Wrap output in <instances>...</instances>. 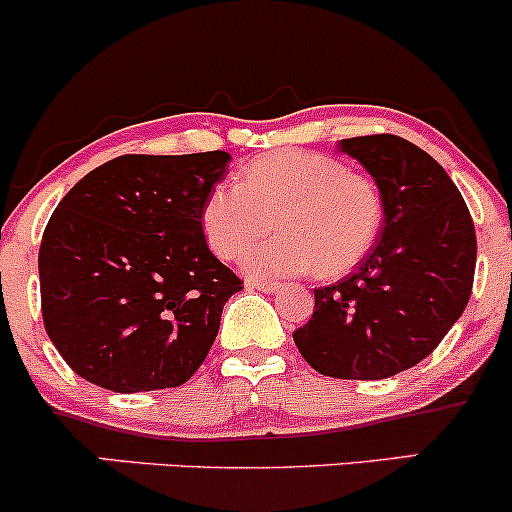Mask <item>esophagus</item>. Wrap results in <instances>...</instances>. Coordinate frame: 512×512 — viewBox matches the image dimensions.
<instances>
[{
    "label": "esophagus",
    "instance_id": "34e87169",
    "mask_svg": "<svg viewBox=\"0 0 512 512\" xmlns=\"http://www.w3.org/2000/svg\"><path fill=\"white\" fill-rule=\"evenodd\" d=\"M249 287H251V290L266 292V295H275V292H280L278 283H249Z\"/></svg>",
    "mask_w": 512,
    "mask_h": 512
}]
</instances>
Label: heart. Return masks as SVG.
I'll return each mask as SVG.
<instances>
[{
  "mask_svg": "<svg viewBox=\"0 0 512 512\" xmlns=\"http://www.w3.org/2000/svg\"><path fill=\"white\" fill-rule=\"evenodd\" d=\"M380 188L338 159L278 152L256 159L239 181H222L203 203L205 239L220 258H237L275 227L283 234L241 261L254 278L317 271L333 278L370 254L382 229Z\"/></svg>",
  "mask_w": 512,
  "mask_h": 512,
  "instance_id": "b5f03b06",
  "label": "heart"
}]
</instances>
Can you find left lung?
I'll return each mask as SVG.
<instances>
[{"label": "left lung", "instance_id": "8db88e82", "mask_svg": "<svg viewBox=\"0 0 512 512\" xmlns=\"http://www.w3.org/2000/svg\"><path fill=\"white\" fill-rule=\"evenodd\" d=\"M380 188L382 232L360 268L314 290V314L292 333L302 358L338 380H387L428 358L472 295L476 234L447 171L396 135L350 137Z\"/></svg>", "mask_w": 512, "mask_h": 512}]
</instances>
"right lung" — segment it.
Segmentation results:
<instances>
[{"mask_svg": "<svg viewBox=\"0 0 512 512\" xmlns=\"http://www.w3.org/2000/svg\"><path fill=\"white\" fill-rule=\"evenodd\" d=\"M227 152L125 154L60 200L38 273L50 341L79 377L120 394L179 387L208 358L241 280L203 234Z\"/></svg>", "mask_w": 512, "mask_h": 512, "instance_id": "add662e5", "label": "right lung"}]
</instances>
